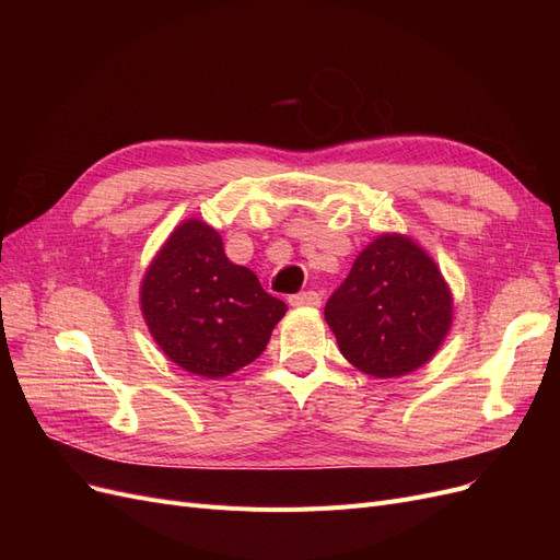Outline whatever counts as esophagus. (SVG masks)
<instances>
[{
    "mask_svg": "<svg viewBox=\"0 0 560 560\" xmlns=\"http://www.w3.org/2000/svg\"><path fill=\"white\" fill-rule=\"evenodd\" d=\"M290 303H292V306H296V308H317L319 303H322V296L317 292L308 290V292H301V294L290 296Z\"/></svg>",
    "mask_w": 560,
    "mask_h": 560,
    "instance_id": "34e87169",
    "label": "esophagus"
}]
</instances>
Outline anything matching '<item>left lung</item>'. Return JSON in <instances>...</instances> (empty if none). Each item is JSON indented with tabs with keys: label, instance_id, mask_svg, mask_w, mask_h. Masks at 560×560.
Here are the masks:
<instances>
[{
	"label": "left lung",
	"instance_id": "1",
	"mask_svg": "<svg viewBox=\"0 0 560 560\" xmlns=\"http://www.w3.org/2000/svg\"><path fill=\"white\" fill-rule=\"evenodd\" d=\"M451 317L442 270L404 235L371 243L325 306L343 358L378 378L425 364L442 346Z\"/></svg>",
	"mask_w": 560,
	"mask_h": 560
}]
</instances>
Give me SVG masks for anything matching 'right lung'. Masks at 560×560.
Instances as JSON below:
<instances>
[{"label": "right lung", "mask_w": 560, "mask_h": 560, "mask_svg": "<svg viewBox=\"0 0 560 560\" xmlns=\"http://www.w3.org/2000/svg\"><path fill=\"white\" fill-rule=\"evenodd\" d=\"M140 301L167 358L208 378L257 360L287 311L249 268L226 259L219 233L198 219L177 226L151 261Z\"/></svg>", "instance_id": "right-lung-1"}]
</instances>
